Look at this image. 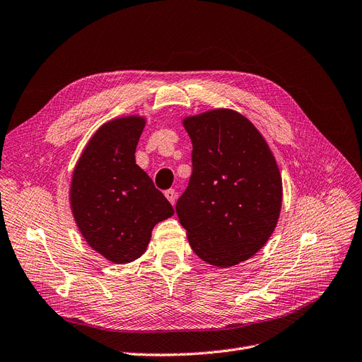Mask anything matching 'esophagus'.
Returning a JSON list of instances; mask_svg holds the SVG:
<instances>
[{"label":"esophagus","mask_w":362,"mask_h":362,"mask_svg":"<svg viewBox=\"0 0 362 362\" xmlns=\"http://www.w3.org/2000/svg\"><path fill=\"white\" fill-rule=\"evenodd\" d=\"M165 196H166V199L170 202L172 205H175V202H177V192H175V190H173V189L166 190V192H165Z\"/></svg>","instance_id":"esophagus-1"}]
</instances>
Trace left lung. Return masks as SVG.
Instances as JSON below:
<instances>
[{
  "label": "left lung",
  "mask_w": 362,
  "mask_h": 362,
  "mask_svg": "<svg viewBox=\"0 0 362 362\" xmlns=\"http://www.w3.org/2000/svg\"><path fill=\"white\" fill-rule=\"evenodd\" d=\"M193 172L177 215L193 251L216 267L245 262L264 247L282 205V178L267 142L242 114L220 108L182 122Z\"/></svg>",
  "instance_id": "obj_1"
}]
</instances>
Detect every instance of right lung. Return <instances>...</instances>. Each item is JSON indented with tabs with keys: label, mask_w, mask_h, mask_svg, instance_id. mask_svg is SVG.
Here are the masks:
<instances>
[{
	"label": "right lung",
	"mask_w": 362,
	"mask_h": 362,
	"mask_svg": "<svg viewBox=\"0 0 362 362\" xmlns=\"http://www.w3.org/2000/svg\"><path fill=\"white\" fill-rule=\"evenodd\" d=\"M146 126L139 115L100 126L72 173L69 202L90 247L114 264H126L147 250L151 230L173 215L168 199L135 162Z\"/></svg>",
	"instance_id": "add662e5"
}]
</instances>
